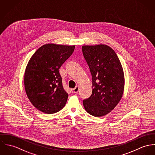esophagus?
Masks as SVG:
<instances>
[{"label":"esophagus","mask_w":155,"mask_h":155,"mask_svg":"<svg viewBox=\"0 0 155 155\" xmlns=\"http://www.w3.org/2000/svg\"><path fill=\"white\" fill-rule=\"evenodd\" d=\"M78 90H79V87H78V86H76L74 88H72L71 91H72V93H78Z\"/></svg>","instance_id":"1"}]
</instances>
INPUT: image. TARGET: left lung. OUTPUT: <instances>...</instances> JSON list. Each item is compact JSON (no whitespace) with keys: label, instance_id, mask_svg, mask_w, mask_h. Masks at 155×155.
<instances>
[{"label":"left lung","instance_id":"8db88e82","mask_svg":"<svg viewBox=\"0 0 155 155\" xmlns=\"http://www.w3.org/2000/svg\"><path fill=\"white\" fill-rule=\"evenodd\" d=\"M83 56L92 76V94L83 101L86 111L94 117L109 114L120 101L124 74L115 51L105 45L83 46Z\"/></svg>","mask_w":155,"mask_h":155}]
</instances>
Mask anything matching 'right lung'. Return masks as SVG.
<instances>
[{
    "label": "right lung",
    "mask_w": 155,
    "mask_h": 155,
    "mask_svg": "<svg viewBox=\"0 0 155 155\" xmlns=\"http://www.w3.org/2000/svg\"><path fill=\"white\" fill-rule=\"evenodd\" d=\"M74 49V45L46 44L30 58L25 71L24 86L28 98L38 110L52 114L65 106L68 94L62 86L59 69Z\"/></svg>",
    "instance_id": "obj_1"
}]
</instances>
